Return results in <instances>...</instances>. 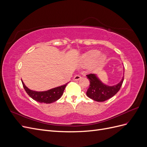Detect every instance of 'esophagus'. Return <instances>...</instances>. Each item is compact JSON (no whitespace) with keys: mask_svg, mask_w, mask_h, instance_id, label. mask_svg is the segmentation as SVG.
I'll list each match as a JSON object with an SVG mask.
<instances>
[{"mask_svg":"<svg viewBox=\"0 0 147 147\" xmlns=\"http://www.w3.org/2000/svg\"><path fill=\"white\" fill-rule=\"evenodd\" d=\"M80 79H81V77L80 75H75L74 77V81H78Z\"/></svg>","mask_w":147,"mask_h":147,"instance_id":"1","label":"esophagus"}]
</instances>
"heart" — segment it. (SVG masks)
<instances>
[{
    "label": "heart",
    "instance_id": "1",
    "mask_svg": "<svg viewBox=\"0 0 147 147\" xmlns=\"http://www.w3.org/2000/svg\"><path fill=\"white\" fill-rule=\"evenodd\" d=\"M107 60V56L105 54H100V51L97 50L89 51L82 55V61L86 66L93 64L94 67L99 68L104 66Z\"/></svg>",
    "mask_w": 147,
    "mask_h": 147
}]
</instances>
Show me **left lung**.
Returning <instances> with one entry per match:
<instances>
[{"instance_id":"left-lung-1","label":"left lung","mask_w":147,"mask_h":147,"mask_svg":"<svg viewBox=\"0 0 147 147\" xmlns=\"http://www.w3.org/2000/svg\"><path fill=\"white\" fill-rule=\"evenodd\" d=\"M123 70L124 72V69ZM86 77L90 82L86 95L91 99L97 102H104L115 96L120 90L124 80L123 76L121 80L118 84L109 86L102 82L96 74H91L87 75Z\"/></svg>"}]
</instances>
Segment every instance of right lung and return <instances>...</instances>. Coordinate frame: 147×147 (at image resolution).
Segmentation results:
<instances>
[{
	"label": "right lung",
	"instance_id": "1",
	"mask_svg": "<svg viewBox=\"0 0 147 147\" xmlns=\"http://www.w3.org/2000/svg\"><path fill=\"white\" fill-rule=\"evenodd\" d=\"M69 83V82H68ZM64 84L58 87L52 88L51 90H49L45 91H35L31 90L26 86L24 82L22 80L23 87L25 91L28 93V94L34 100L40 103H45V104H51L52 102H54L60 99V97L63 95L65 88L68 84Z\"/></svg>",
	"mask_w": 147,
	"mask_h": 147
}]
</instances>
